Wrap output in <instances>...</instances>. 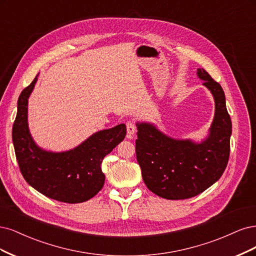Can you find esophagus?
<instances>
[{
    "mask_svg": "<svg viewBox=\"0 0 256 256\" xmlns=\"http://www.w3.org/2000/svg\"><path fill=\"white\" fill-rule=\"evenodd\" d=\"M126 132H128V138L132 139L136 132V124L133 121H128L126 122Z\"/></svg>",
    "mask_w": 256,
    "mask_h": 256,
    "instance_id": "esophagus-1",
    "label": "esophagus"
}]
</instances>
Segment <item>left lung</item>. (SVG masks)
<instances>
[{"label":"left lung","instance_id":"left-lung-1","mask_svg":"<svg viewBox=\"0 0 256 256\" xmlns=\"http://www.w3.org/2000/svg\"><path fill=\"white\" fill-rule=\"evenodd\" d=\"M196 74L215 100L210 134L201 144L173 139L151 123L136 124V158L144 182L164 199L184 200L203 192L221 178L228 162L232 122L224 89L203 68Z\"/></svg>","mask_w":256,"mask_h":256}]
</instances>
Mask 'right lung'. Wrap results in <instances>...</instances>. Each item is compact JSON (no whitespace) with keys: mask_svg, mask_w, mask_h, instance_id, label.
<instances>
[{"mask_svg":"<svg viewBox=\"0 0 256 256\" xmlns=\"http://www.w3.org/2000/svg\"><path fill=\"white\" fill-rule=\"evenodd\" d=\"M37 78L38 74L21 92L12 126V142L20 171L32 188L48 198L64 203L85 202L102 189L105 180L102 160L124 139L126 126L122 123L96 132L66 152L41 149L32 140L28 123V98Z\"/></svg>","mask_w":256,"mask_h":256,"instance_id":"add662e5","label":"right lung"}]
</instances>
